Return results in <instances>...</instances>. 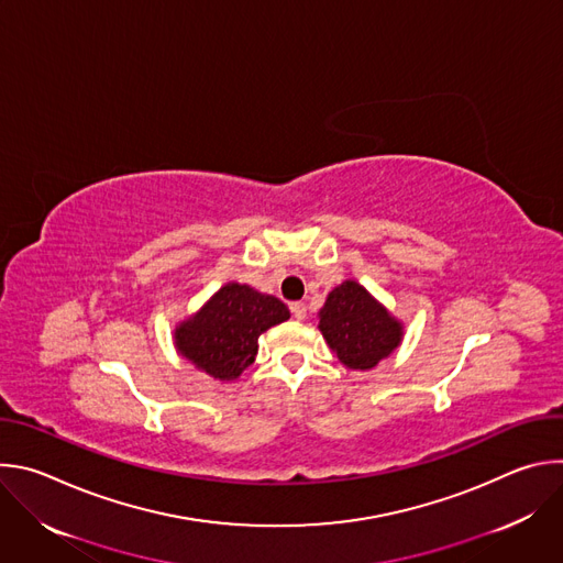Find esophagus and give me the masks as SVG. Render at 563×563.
Listing matches in <instances>:
<instances>
[{
	"label": "esophagus",
	"instance_id": "esophagus-1",
	"mask_svg": "<svg viewBox=\"0 0 563 563\" xmlns=\"http://www.w3.org/2000/svg\"><path fill=\"white\" fill-rule=\"evenodd\" d=\"M291 313L296 320H305L307 316V305L305 302H291Z\"/></svg>",
	"mask_w": 563,
	"mask_h": 563
}]
</instances>
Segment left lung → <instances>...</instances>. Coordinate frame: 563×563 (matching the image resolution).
<instances>
[{
	"mask_svg": "<svg viewBox=\"0 0 563 563\" xmlns=\"http://www.w3.org/2000/svg\"><path fill=\"white\" fill-rule=\"evenodd\" d=\"M318 330L350 369H372L404 341V323L361 283L336 285L318 311Z\"/></svg>",
	"mask_w": 563,
	"mask_h": 563,
	"instance_id": "8db88e82",
	"label": "left lung"
}]
</instances>
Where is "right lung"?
I'll list each match as a JSON object with an SVG mask.
<instances>
[{"instance_id":"1","label":"right lung","mask_w":563,"mask_h":563,"mask_svg":"<svg viewBox=\"0 0 563 563\" xmlns=\"http://www.w3.org/2000/svg\"><path fill=\"white\" fill-rule=\"evenodd\" d=\"M287 318L289 309L280 298L231 280L180 320L174 345L196 369L218 380H235L256 361L258 336Z\"/></svg>"}]
</instances>
